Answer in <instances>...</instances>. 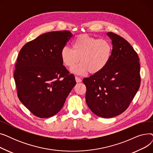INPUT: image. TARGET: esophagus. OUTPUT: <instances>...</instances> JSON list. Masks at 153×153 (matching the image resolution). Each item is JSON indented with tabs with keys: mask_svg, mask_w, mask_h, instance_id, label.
Returning <instances> with one entry per match:
<instances>
[{
	"mask_svg": "<svg viewBox=\"0 0 153 153\" xmlns=\"http://www.w3.org/2000/svg\"><path fill=\"white\" fill-rule=\"evenodd\" d=\"M75 79H76V81L77 82H82L81 79H80L79 77H76Z\"/></svg>",
	"mask_w": 153,
	"mask_h": 153,
	"instance_id": "esophagus-1",
	"label": "esophagus"
}]
</instances>
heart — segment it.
Here are the masks:
<instances>
[{"mask_svg":"<svg viewBox=\"0 0 153 153\" xmlns=\"http://www.w3.org/2000/svg\"><path fill=\"white\" fill-rule=\"evenodd\" d=\"M113 47L106 39H98L87 34L79 35L72 43V49L64 46L61 51V58L66 67L71 69L79 61L81 63L72 69L79 75L89 71L92 74L102 71L111 57Z\"/></svg>","mask_w":153,"mask_h":153,"instance_id":"1","label":"heart"}]
</instances>
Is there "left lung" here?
<instances>
[{
    "mask_svg": "<svg viewBox=\"0 0 153 153\" xmlns=\"http://www.w3.org/2000/svg\"><path fill=\"white\" fill-rule=\"evenodd\" d=\"M113 51L110 60L102 71L83 82L87 91L85 100L94 114L112 118L122 114L138 92L141 82L139 58L126 39L111 32Z\"/></svg>",
    "mask_w": 153,
    "mask_h": 153,
    "instance_id": "1",
    "label": "left lung"
}]
</instances>
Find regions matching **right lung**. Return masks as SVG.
<instances>
[{
	"instance_id": "1",
	"label": "right lung",
	"mask_w": 153,
	"mask_h": 153,
	"mask_svg": "<svg viewBox=\"0 0 153 153\" xmlns=\"http://www.w3.org/2000/svg\"><path fill=\"white\" fill-rule=\"evenodd\" d=\"M69 31H51L26 43L19 52L14 79L19 100L32 114L49 118L60 111L76 82L62 64L61 51Z\"/></svg>"
}]
</instances>
